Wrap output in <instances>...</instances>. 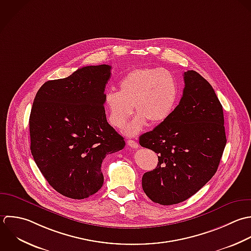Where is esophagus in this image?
I'll list each match as a JSON object with an SVG mask.
<instances>
[{
	"label": "esophagus",
	"instance_id": "1",
	"mask_svg": "<svg viewBox=\"0 0 251 251\" xmlns=\"http://www.w3.org/2000/svg\"><path fill=\"white\" fill-rule=\"evenodd\" d=\"M127 144L129 147L133 148V149H138L139 148V144L136 142V141H133V140H128L127 141Z\"/></svg>",
	"mask_w": 251,
	"mask_h": 251
}]
</instances>
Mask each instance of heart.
Returning a JSON list of instances; mask_svg holds the SVG:
<instances>
[{"label": "heart", "mask_w": 251, "mask_h": 251, "mask_svg": "<svg viewBox=\"0 0 251 251\" xmlns=\"http://www.w3.org/2000/svg\"><path fill=\"white\" fill-rule=\"evenodd\" d=\"M180 100L176 76L162 67H142L128 72L119 82V92L109 90L103 97L108 122L122 129L133 113H138L125 129L136 136L151 122L158 125L174 113Z\"/></svg>", "instance_id": "b5f03b06"}]
</instances>
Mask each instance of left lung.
I'll use <instances>...</instances> for the list:
<instances>
[{
    "label": "left lung",
    "mask_w": 251,
    "mask_h": 251,
    "mask_svg": "<svg viewBox=\"0 0 251 251\" xmlns=\"http://www.w3.org/2000/svg\"><path fill=\"white\" fill-rule=\"evenodd\" d=\"M185 88L174 113L140 137L158 154L155 169L144 174L145 194L162 205L182 202L216 173L226 143L224 113L212 86L197 71L184 73Z\"/></svg>",
    "instance_id": "8db88e82"
}]
</instances>
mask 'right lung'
Masks as SVG:
<instances>
[{
	"label": "right lung",
	"mask_w": 251,
	"mask_h": 251,
	"mask_svg": "<svg viewBox=\"0 0 251 251\" xmlns=\"http://www.w3.org/2000/svg\"><path fill=\"white\" fill-rule=\"evenodd\" d=\"M111 66L90 65L43 84L33 101L30 150L48 183L60 195L83 200L103 184L100 167L125 141L105 116L103 97Z\"/></svg>",
	"instance_id": "1"
}]
</instances>
